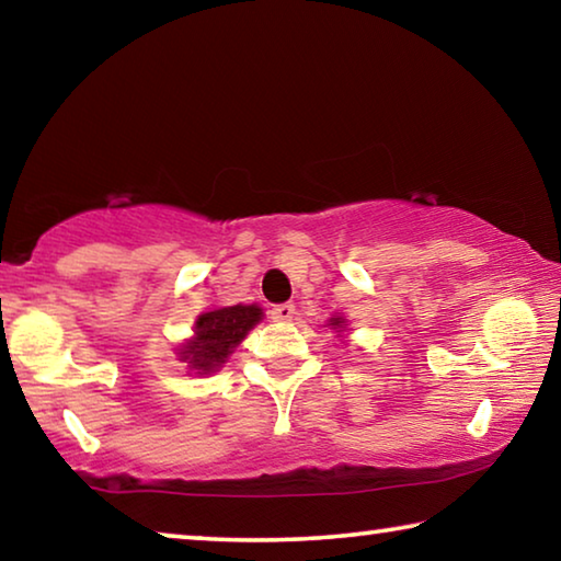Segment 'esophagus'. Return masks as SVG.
Instances as JSON below:
<instances>
[{
	"instance_id": "34e87169",
	"label": "esophagus",
	"mask_w": 561,
	"mask_h": 561,
	"mask_svg": "<svg viewBox=\"0 0 561 561\" xmlns=\"http://www.w3.org/2000/svg\"><path fill=\"white\" fill-rule=\"evenodd\" d=\"M272 319L274 321H291L294 314H297V309H294V304H277V307H272Z\"/></svg>"
}]
</instances>
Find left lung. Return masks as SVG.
Wrapping results in <instances>:
<instances>
[{"instance_id": "1", "label": "left lung", "mask_w": 561, "mask_h": 561, "mask_svg": "<svg viewBox=\"0 0 561 561\" xmlns=\"http://www.w3.org/2000/svg\"><path fill=\"white\" fill-rule=\"evenodd\" d=\"M331 327H334V329H344V319H331Z\"/></svg>"}]
</instances>
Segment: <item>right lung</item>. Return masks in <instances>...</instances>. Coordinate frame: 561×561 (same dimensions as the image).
Here are the masks:
<instances>
[{"mask_svg": "<svg viewBox=\"0 0 561 561\" xmlns=\"http://www.w3.org/2000/svg\"><path fill=\"white\" fill-rule=\"evenodd\" d=\"M262 319L260 307H234L207 311L195 324V339L180 351V358L187 360L190 368L197 374H210L217 366L225 364V358L232 354V348L240 344L257 321Z\"/></svg>", "mask_w": 561, "mask_h": 561, "instance_id": "right-lung-1", "label": "right lung"}]
</instances>
